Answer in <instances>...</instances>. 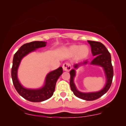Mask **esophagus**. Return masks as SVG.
Wrapping results in <instances>:
<instances>
[{
    "label": "esophagus",
    "instance_id": "esophagus-1",
    "mask_svg": "<svg viewBox=\"0 0 126 126\" xmlns=\"http://www.w3.org/2000/svg\"><path fill=\"white\" fill-rule=\"evenodd\" d=\"M63 69L64 71H66V72H69L70 70L71 69H72V66H71V64L69 63H65L63 65Z\"/></svg>",
    "mask_w": 126,
    "mask_h": 126
}]
</instances>
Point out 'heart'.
<instances>
[{
  "label": "heart",
  "instance_id": "obj_1",
  "mask_svg": "<svg viewBox=\"0 0 126 126\" xmlns=\"http://www.w3.org/2000/svg\"><path fill=\"white\" fill-rule=\"evenodd\" d=\"M69 52L73 55L76 54V57L78 59H83L87 56L89 53V48L86 45L78 46L73 45L69 48Z\"/></svg>",
  "mask_w": 126,
  "mask_h": 126
}]
</instances>
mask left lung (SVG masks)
I'll return each instance as SVG.
<instances>
[{"instance_id": "obj_1", "label": "left lung", "mask_w": 126, "mask_h": 126, "mask_svg": "<svg viewBox=\"0 0 126 126\" xmlns=\"http://www.w3.org/2000/svg\"><path fill=\"white\" fill-rule=\"evenodd\" d=\"M87 42L91 46L92 54L94 56H95L94 58L91 62L90 64L100 66L101 67L103 68L106 76L107 81L106 85L103 89L99 92H93V93L80 92L77 90L74 83L73 80L76 75V71L75 69H72L70 72V86L71 90L73 92L74 94L76 96L83 100H85L92 101L101 97L110 89L113 78V68L111 64V55L103 44L100 42H95V41L88 40ZM87 63V61H84L81 63L75 64L74 65V67L75 69H78L80 65L85 64Z\"/></svg>"}]
</instances>
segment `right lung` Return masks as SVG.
I'll return each instance as SVG.
<instances>
[{"label": "right lung", "mask_w": 126, "mask_h": 126, "mask_svg": "<svg viewBox=\"0 0 126 126\" xmlns=\"http://www.w3.org/2000/svg\"><path fill=\"white\" fill-rule=\"evenodd\" d=\"M46 46V42L43 41H34L26 43L20 47L13 57L11 73L13 85L21 96L32 102H40L50 98L55 90L57 80L63 73L62 67L50 72L46 78L45 85L39 89H26L23 87L17 79V73L21 60L29 53L36 50V48Z\"/></svg>", "instance_id": "obj_1"}]
</instances>
